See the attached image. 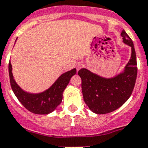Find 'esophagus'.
<instances>
[{
	"mask_svg": "<svg viewBox=\"0 0 148 148\" xmlns=\"http://www.w3.org/2000/svg\"><path fill=\"white\" fill-rule=\"evenodd\" d=\"M83 66H84V64H83V63H82V62H80V63H78V64H77V65H76V69H77V70H80L81 68H82Z\"/></svg>",
	"mask_w": 148,
	"mask_h": 148,
	"instance_id": "esophagus-1",
	"label": "esophagus"
}]
</instances>
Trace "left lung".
<instances>
[{
  "label": "left lung",
  "mask_w": 148,
  "mask_h": 148,
  "mask_svg": "<svg viewBox=\"0 0 148 148\" xmlns=\"http://www.w3.org/2000/svg\"><path fill=\"white\" fill-rule=\"evenodd\" d=\"M121 35L123 42L131 47V58L125 70L118 75L105 78L81 69L78 75L82 78L83 98L90 110L96 114L111 113L125 104L133 92L137 76V62L133 40L125 30Z\"/></svg>",
  "instance_id": "left-lung-1"
}]
</instances>
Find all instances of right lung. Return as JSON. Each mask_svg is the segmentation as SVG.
<instances>
[{
    "label": "right lung",
    "mask_w": 148,
    "mask_h": 148,
    "mask_svg": "<svg viewBox=\"0 0 148 148\" xmlns=\"http://www.w3.org/2000/svg\"><path fill=\"white\" fill-rule=\"evenodd\" d=\"M76 73L74 68L63 73L48 90L40 93L33 94L23 91L17 84L12 73V64L9 63L10 84L17 99L26 109L35 114H49L56 110L62 101L63 92L70 82V78Z\"/></svg>",
    "instance_id": "right-lung-1"
}]
</instances>
